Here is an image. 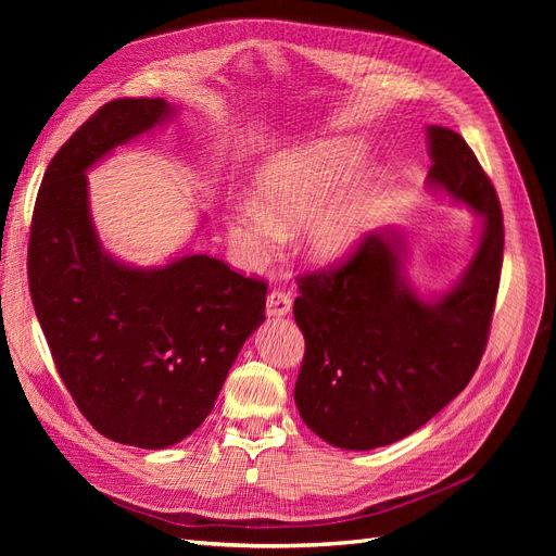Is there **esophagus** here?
Masks as SVG:
<instances>
[{
	"mask_svg": "<svg viewBox=\"0 0 556 556\" xmlns=\"http://www.w3.org/2000/svg\"><path fill=\"white\" fill-rule=\"evenodd\" d=\"M290 308H293V300H290V295L283 293V290H273V293H268V298H266V313L270 317L288 315Z\"/></svg>",
	"mask_w": 556,
	"mask_h": 556,
	"instance_id": "esophagus-1",
	"label": "esophagus"
}]
</instances>
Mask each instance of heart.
Here are the masks:
<instances>
[{
	"instance_id": "b5f03b06",
	"label": "heart",
	"mask_w": 556,
	"mask_h": 556,
	"mask_svg": "<svg viewBox=\"0 0 556 556\" xmlns=\"http://www.w3.org/2000/svg\"><path fill=\"white\" fill-rule=\"evenodd\" d=\"M358 151L344 141H317L283 151L254 178V202H241L227 218V239L239 263L256 270L298 231L315 266H338L371 227L381 187L371 175L349 178Z\"/></svg>"
}]
</instances>
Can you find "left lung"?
<instances>
[{"label": "left lung", "instance_id": "left-lung-1", "mask_svg": "<svg viewBox=\"0 0 556 556\" xmlns=\"http://www.w3.org/2000/svg\"><path fill=\"white\" fill-rule=\"evenodd\" d=\"M428 185L482 218L476 254L448 293L428 302L415 293L396 229L367 233L340 266L298 281L306 352L295 403L338 448L388 446L421 428L469 386L489 340L505 248L501 200L462 135L428 126Z\"/></svg>", "mask_w": 556, "mask_h": 556}]
</instances>
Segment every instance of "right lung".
I'll return each instance as SVG.
<instances>
[{
    "label": "right lung",
    "instance_id": "add662e5",
    "mask_svg": "<svg viewBox=\"0 0 556 556\" xmlns=\"http://www.w3.org/2000/svg\"><path fill=\"white\" fill-rule=\"evenodd\" d=\"M173 112L164 99H116L92 114L53 155L28 239L34 308L78 410L108 440L151 451L214 410L268 290L207 254L132 268L101 248L85 170Z\"/></svg>",
    "mask_w": 556,
    "mask_h": 556
}]
</instances>
